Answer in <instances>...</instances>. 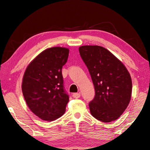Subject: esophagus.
I'll list each match as a JSON object with an SVG mask.
<instances>
[{
    "label": "esophagus",
    "instance_id": "obj_1",
    "mask_svg": "<svg viewBox=\"0 0 150 150\" xmlns=\"http://www.w3.org/2000/svg\"><path fill=\"white\" fill-rule=\"evenodd\" d=\"M81 97V93H75L73 94V97L75 98H78Z\"/></svg>",
    "mask_w": 150,
    "mask_h": 150
}]
</instances>
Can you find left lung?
<instances>
[{"instance_id": "8db88e82", "label": "left lung", "mask_w": 150, "mask_h": 150, "mask_svg": "<svg viewBox=\"0 0 150 150\" xmlns=\"http://www.w3.org/2000/svg\"><path fill=\"white\" fill-rule=\"evenodd\" d=\"M79 53L95 87V97L89 103L91 114L103 122L117 120L132 97V82L128 69L102 46H82Z\"/></svg>"}]
</instances>
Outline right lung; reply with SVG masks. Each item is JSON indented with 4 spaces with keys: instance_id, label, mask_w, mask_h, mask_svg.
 <instances>
[{
    "instance_id": "right-lung-1",
    "label": "right lung",
    "mask_w": 150,
    "mask_h": 150,
    "mask_svg": "<svg viewBox=\"0 0 150 150\" xmlns=\"http://www.w3.org/2000/svg\"><path fill=\"white\" fill-rule=\"evenodd\" d=\"M69 50L53 47L38 55L28 66L22 83L24 99L40 119L52 121L65 113L69 95L64 88L62 66Z\"/></svg>"
}]
</instances>
